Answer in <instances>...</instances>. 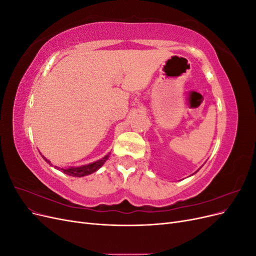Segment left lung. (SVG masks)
<instances>
[{
	"label": "left lung",
	"mask_w": 256,
	"mask_h": 256,
	"mask_svg": "<svg viewBox=\"0 0 256 256\" xmlns=\"http://www.w3.org/2000/svg\"><path fill=\"white\" fill-rule=\"evenodd\" d=\"M196 172H198V171H196Z\"/></svg>",
	"instance_id": "obj_1"
}]
</instances>
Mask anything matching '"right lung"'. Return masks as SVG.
Wrapping results in <instances>:
<instances>
[{
    "mask_svg": "<svg viewBox=\"0 0 256 256\" xmlns=\"http://www.w3.org/2000/svg\"><path fill=\"white\" fill-rule=\"evenodd\" d=\"M109 154H108L106 156H104V158H102L100 160H97V161H95V162H92V164H86V166H78V168H60V170H62V171H63L65 174H67V175H69V176H74V177H83V176H86V175H90V174H92V173L96 172L97 170H99L100 168H102V166H104V162L108 160V158H109ZM42 158L44 159L46 162H47V164H49L51 166L50 161H49L47 158H44V156H42ZM54 168H58V166H54Z\"/></svg>",
    "mask_w": 256,
    "mask_h": 256,
    "instance_id": "obj_1",
    "label": "right lung"
}]
</instances>
